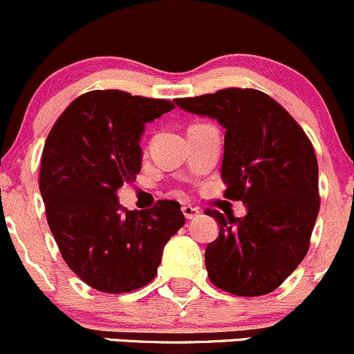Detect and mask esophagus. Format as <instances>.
<instances>
[{
	"mask_svg": "<svg viewBox=\"0 0 354 354\" xmlns=\"http://www.w3.org/2000/svg\"><path fill=\"white\" fill-rule=\"evenodd\" d=\"M181 212H183V215L188 218V221H189V218H195L196 215L200 214L198 208H195V207H192V205H185L183 208H181Z\"/></svg>",
	"mask_w": 354,
	"mask_h": 354,
	"instance_id": "34e87169",
	"label": "esophagus"
}]
</instances>
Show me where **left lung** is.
Returning a JSON list of instances; mask_svg holds the SVG:
<instances>
[{
    "instance_id": "obj_1",
    "label": "left lung",
    "mask_w": 354,
    "mask_h": 354,
    "mask_svg": "<svg viewBox=\"0 0 354 354\" xmlns=\"http://www.w3.org/2000/svg\"><path fill=\"white\" fill-rule=\"evenodd\" d=\"M176 105L225 129V196L243 200L248 210L244 217L205 212L221 229L205 249L208 278L234 295L273 292L302 263L317 221L319 167L310 140L258 89L227 88Z\"/></svg>"
}]
</instances>
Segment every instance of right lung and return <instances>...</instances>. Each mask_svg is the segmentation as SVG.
I'll return each mask as SVG.
<instances>
[{
    "mask_svg": "<svg viewBox=\"0 0 354 354\" xmlns=\"http://www.w3.org/2000/svg\"><path fill=\"white\" fill-rule=\"evenodd\" d=\"M174 109L118 89L74 100L46 140L40 193L68 266L91 288L124 293L154 280L167 241L185 224L180 203L125 210L117 192L142 165L146 124Z\"/></svg>",
    "mask_w": 354,
    "mask_h": 354,
    "instance_id": "obj_1",
    "label": "right lung"
}]
</instances>
